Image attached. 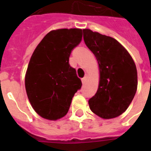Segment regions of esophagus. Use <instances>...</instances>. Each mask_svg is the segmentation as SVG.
Listing matches in <instances>:
<instances>
[{
    "instance_id": "34e87169",
    "label": "esophagus",
    "mask_w": 151,
    "mask_h": 151,
    "mask_svg": "<svg viewBox=\"0 0 151 151\" xmlns=\"http://www.w3.org/2000/svg\"><path fill=\"white\" fill-rule=\"evenodd\" d=\"M86 80H87V76H85L82 79V84H83V85L85 83V82H86Z\"/></svg>"
}]
</instances>
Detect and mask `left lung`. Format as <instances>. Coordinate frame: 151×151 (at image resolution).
I'll list each match as a JSON object with an SVG mask.
<instances>
[{
    "label": "left lung",
    "instance_id": "left-lung-1",
    "mask_svg": "<svg viewBox=\"0 0 151 151\" xmlns=\"http://www.w3.org/2000/svg\"><path fill=\"white\" fill-rule=\"evenodd\" d=\"M84 41L99 66L97 93L88 101L94 114L104 119L120 116L127 110L138 88L135 63L128 50L115 38L84 29Z\"/></svg>",
    "mask_w": 151,
    "mask_h": 151
}]
</instances>
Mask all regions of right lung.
Here are the masks:
<instances>
[{
  "mask_svg": "<svg viewBox=\"0 0 151 151\" xmlns=\"http://www.w3.org/2000/svg\"><path fill=\"white\" fill-rule=\"evenodd\" d=\"M81 29L50 31L36 47L25 76L26 94L35 111L42 118L57 120L65 116L82 82L69 57L82 41Z\"/></svg>",
  "mask_w": 151,
  "mask_h": 151,
  "instance_id": "add662e5",
  "label": "right lung"
}]
</instances>
